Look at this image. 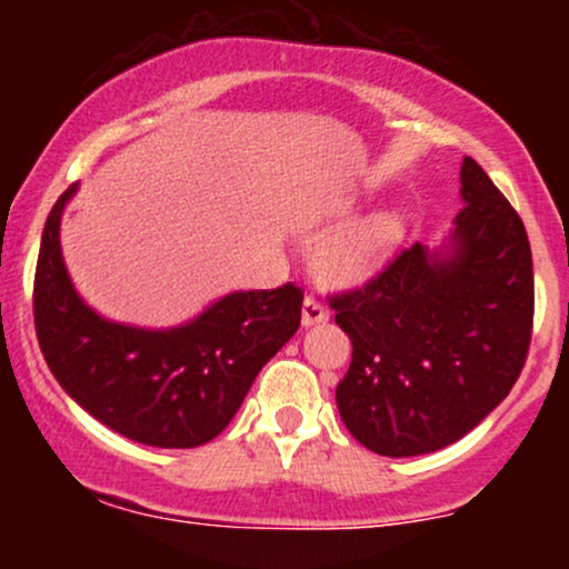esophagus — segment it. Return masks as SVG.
<instances>
[{
	"mask_svg": "<svg viewBox=\"0 0 569 569\" xmlns=\"http://www.w3.org/2000/svg\"><path fill=\"white\" fill-rule=\"evenodd\" d=\"M329 321V310L318 302V299L307 297L302 305V326H316V323H326Z\"/></svg>",
	"mask_w": 569,
	"mask_h": 569,
	"instance_id": "esophagus-1",
	"label": "esophagus"
}]
</instances>
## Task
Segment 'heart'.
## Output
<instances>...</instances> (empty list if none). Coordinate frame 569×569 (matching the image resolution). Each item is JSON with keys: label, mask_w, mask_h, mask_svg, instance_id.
I'll use <instances>...</instances> for the list:
<instances>
[{"label": "heart", "mask_w": 569, "mask_h": 569, "mask_svg": "<svg viewBox=\"0 0 569 569\" xmlns=\"http://www.w3.org/2000/svg\"><path fill=\"white\" fill-rule=\"evenodd\" d=\"M345 211L337 208L331 219H342ZM403 234V217L396 208L369 213V217L352 221L335 238H329L318 248L316 270L323 283L331 286H356L375 276L396 251Z\"/></svg>", "instance_id": "obj_1"}]
</instances>
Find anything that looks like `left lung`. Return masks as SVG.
Wrapping results in <instances>:
<instances>
[{
	"label": "left lung",
	"mask_w": 569,
	"mask_h": 569,
	"mask_svg": "<svg viewBox=\"0 0 569 569\" xmlns=\"http://www.w3.org/2000/svg\"><path fill=\"white\" fill-rule=\"evenodd\" d=\"M462 208L436 248L415 243L363 289L331 299L352 361L337 409L385 457L449 447L511 393L532 335L527 230L471 158Z\"/></svg>",
	"instance_id": "obj_1"
}]
</instances>
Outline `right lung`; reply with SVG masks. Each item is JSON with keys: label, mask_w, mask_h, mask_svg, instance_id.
<instances>
[{"label": "right lung", "mask_w": 569, "mask_h": 569, "mask_svg": "<svg viewBox=\"0 0 569 569\" xmlns=\"http://www.w3.org/2000/svg\"><path fill=\"white\" fill-rule=\"evenodd\" d=\"M80 184L44 221L34 276V323L44 361L98 422L147 447L189 449L230 426L257 375L302 321V291H232L168 329L117 323L71 283L61 219Z\"/></svg>", "instance_id": "1"}]
</instances>
